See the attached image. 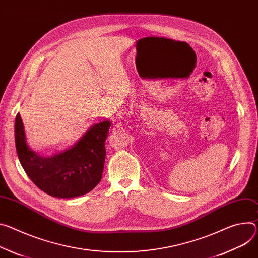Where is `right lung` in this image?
<instances>
[{"label":"right lung","mask_w":258,"mask_h":258,"mask_svg":"<svg viewBox=\"0 0 258 258\" xmlns=\"http://www.w3.org/2000/svg\"><path fill=\"white\" fill-rule=\"evenodd\" d=\"M110 121L90 125L78 139L49 155L28 144L20 114L15 118V146L23 170L45 194L59 199L86 195L100 183L106 157L105 142Z\"/></svg>","instance_id":"obj_1"}]
</instances>
